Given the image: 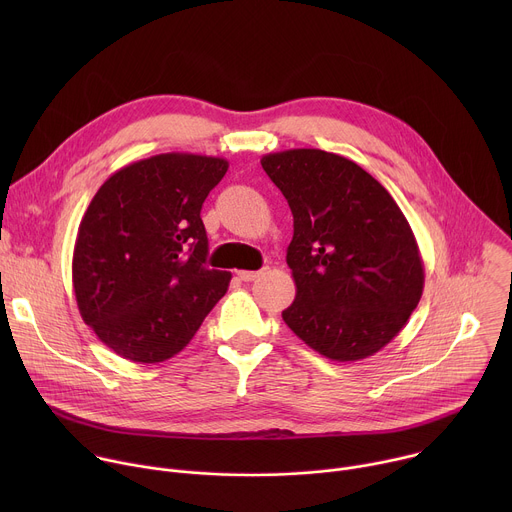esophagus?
I'll use <instances>...</instances> for the list:
<instances>
[{"mask_svg":"<svg viewBox=\"0 0 512 512\" xmlns=\"http://www.w3.org/2000/svg\"><path fill=\"white\" fill-rule=\"evenodd\" d=\"M263 273H265V269H261V271H239L237 275H239V279H243V281H253V279L261 277Z\"/></svg>","mask_w":512,"mask_h":512,"instance_id":"obj_1","label":"esophagus"}]
</instances>
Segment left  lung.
Instances as JSON below:
<instances>
[{
  "instance_id": "left-lung-1",
  "label": "left lung",
  "mask_w": 512,
  "mask_h": 512,
  "mask_svg": "<svg viewBox=\"0 0 512 512\" xmlns=\"http://www.w3.org/2000/svg\"><path fill=\"white\" fill-rule=\"evenodd\" d=\"M294 214L287 265L296 300L283 322L326 358L373 356L423 294V261L393 196L358 164L322 150L261 158Z\"/></svg>"
}]
</instances>
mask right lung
<instances>
[{
	"label": "right lung",
	"mask_w": 512,
	"mask_h": 512,
	"mask_svg": "<svg viewBox=\"0 0 512 512\" xmlns=\"http://www.w3.org/2000/svg\"><path fill=\"white\" fill-rule=\"evenodd\" d=\"M229 162L160 154L133 162L93 196L72 253L79 312L119 356L154 364L178 354L231 283L206 265L200 218Z\"/></svg>",
	"instance_id": "right-lung-1"
}]
</instances>
